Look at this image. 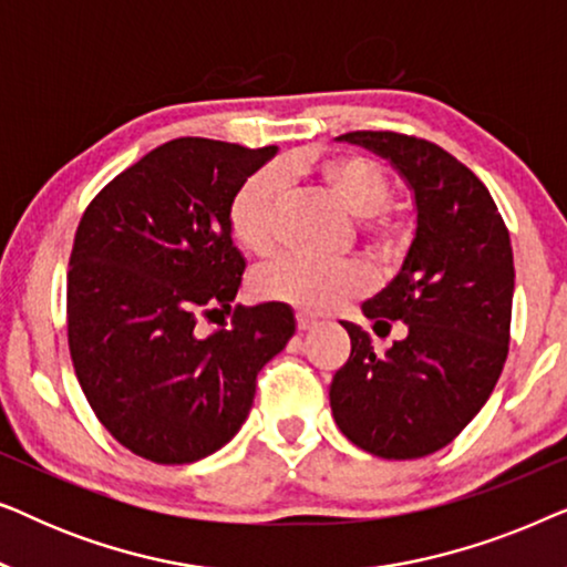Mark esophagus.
I'll list each match as a JSON object with an SVG mask.
<instances>
[{"label":"esophagus","mask_w":567,"mask_h":567,"mask_svg":"<svg viewBox=\"0 0 567 567\" xmlns=\"http://www.w3.org/2000/svg\"><path fill=\"white\" fill-rule=\"evenodd\" d=\"M317 324H320V320H317V317L307 315V312H299V315H297V328H299L301 332H307V330H315Z\"/></svg>","instance_id":"1"}]
</instances>
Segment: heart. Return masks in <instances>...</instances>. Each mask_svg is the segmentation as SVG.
Instances as JSON below:
<instances>
[{"instance_id": "heart-1", "label": "heart", "mask_w": 567, "mask_h": 567, "mask_svg": "<svg viewBox=\"0 0 567 567\" xmlns=\"http://www.w3.org/2000/svg\"><path fill=\"white\" fill-rule=\"evenodd\" d=\"M315 177L348 214L361 221V237L379 258L398 255L405 245L408 221L392 196L384 169L359 154H286L276 169H260L239 185L229 206L231 235L247 252L268 255L278 239L286 181ZM367 289V274L355 262H320L284 255L255 276L262 299L281 301L301 312H330Z\"/></svg>"}]
</instances>
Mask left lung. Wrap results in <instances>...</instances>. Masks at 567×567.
Masks as SVG:
<instances>
[{"instance_id": "8db88e82", "label": "left lung", "mask_w": 567, "mask_h": 567, "mask_svg": "<svg viewBox=\"0 0 567 567\" xmlns=\"http://www.w3.org/2000/svg\"><path fill=\"white\" fill-rule=\"evenodd\" d=\"M338 138L392 162L413 190L417 219L400 274L361 305L386 332V320L405 322V338L377 355L369 332L340 322L351 355L332 377V417L363 452L417 460L452 444L498 382L511 340L514 250L491 193L446 150L394 131Z\"/></svg>"}]
</instances>
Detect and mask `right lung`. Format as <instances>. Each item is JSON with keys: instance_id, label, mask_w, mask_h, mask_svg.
Here are the masks:
<instances>
[{"instance_id": "1", "label": "right lung", "mask_w": 567, "mask_h": 567, "mask_svg": "<svg viewBox=\"0 0 567 567\" xmlns=\"http://www.w3.org/2000/svg\"><path fill=\"white\" fill-rule=\"evenodd\" d=\"M276 146L183 136L92 198L66 276L69 353L111 436L144 460L188 464L243 429L258 371L297 330L281 301L231 307L245 258L229 206ZM219 311L233 324L204 333Z\"/></svg>"}]
</instances>
